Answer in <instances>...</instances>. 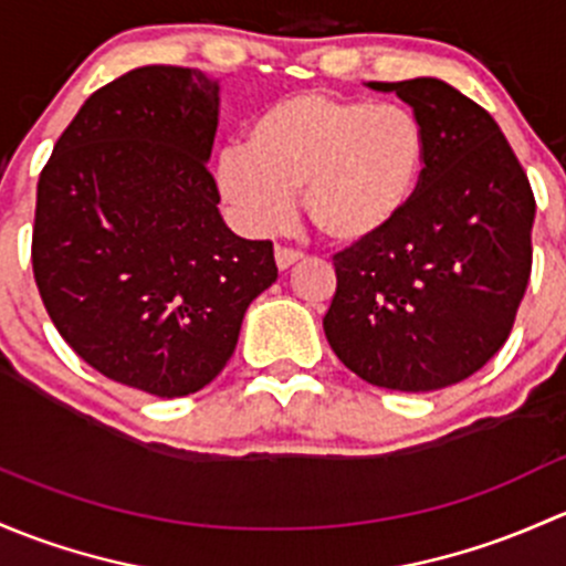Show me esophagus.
Masks as SVG:
<instances>
[{"label":"esophagus","instance_id":"esophagus-1","mask_svg":"<svg viewBox=\"0 0 566 566\" xmlns=\"http://www.w3.org/2000/svg\"><path fill=\"white\" fill-rule=\"evenodd\" d=\"M300 259H302L300 250H291V248H277V250H275V264H277V270H289V266H294Z\"/></svg>","mask_w":566,"mask_h":566}]
</instances>
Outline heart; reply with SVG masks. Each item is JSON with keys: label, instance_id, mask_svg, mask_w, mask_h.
<instances>
[{"label": "heart", "instance_id": "b5f03b06", "mask_svg": "<svg viewBox=\"0 0 566 566\" xmlns=\"http://www.w3.org/2000/svg\"><path fill=\"white\" fill-rule=\"evenodd\" d=\"M428 138L409 108L329 92H300L261 111L248 147L223 149L214 185L253 237L281 231L294 193L311 223L343 248L378 240L409 209Z\"/></svg>", "mask_w": 566, "mask_h": 566}]
</instances>
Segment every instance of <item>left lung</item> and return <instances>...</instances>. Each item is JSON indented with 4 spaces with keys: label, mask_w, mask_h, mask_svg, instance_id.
<instances>
[{
    "label": "left lung",
    "mask_w": 566,
    "mask_h": 566,
    "mask_svg": "<svg viewBox=\"0 0 566 566\" xmlns=\"http://www.w3.org/2000/svg\"><path fill=\"white\" fill-rule=\"evenodd\" d=\"M368 86L409 103L428 155L398 223L332 259L324 335L373 387L433 392L480 370L510 337L532 275L537 203L496 119L455 86Z\"/></svg>",
    "instance_id": "obj_1"
}]
</instances>
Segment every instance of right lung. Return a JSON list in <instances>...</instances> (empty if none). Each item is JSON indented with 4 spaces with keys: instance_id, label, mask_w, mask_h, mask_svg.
I'll use <instances>...</instances> for the list:
<instances>
[{
    "instance_id": "obj_1",
    "label": "right lung",
    "mask_w": 566,
    "mask_h": 566,
    "mask_svg": "<svg viewBox=\"0 0 566 566\" xmlns=\"http://www.w3.org/2000/svg\"><path fill=\"white\" fill-rule=\"evenodd\" d=\"M218 92L193 67L119 75L81 106L38 182L32 270L51 322L84 363L157 398L207 387L277 281L272 242L220 218L207 171Z\"/></svg>"
}]
</instances>
